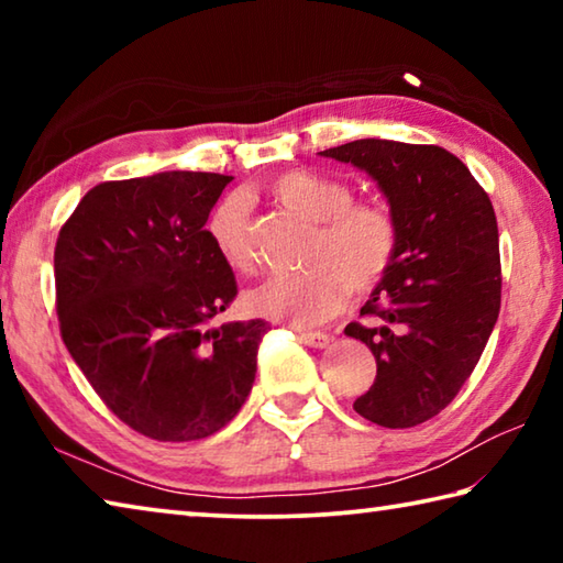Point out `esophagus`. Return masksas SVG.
I'll return each instance as SVG.
<instances>
[{"label": "esophagus", "mask_w": 563, "mask_h": 563, "mask_svg": "<svg viewBox=\"0 0 563 563\" xmlns=\"http://www.w3.org/2000/svg\"><path fill=\"white\" fill-rule=\"evenodd\" d=\"M298 338L305 342V345L310 347H328L330 345V335H325V332H316V330H298Z\"/></svg>", "instance_id": "1"}]
</instances>
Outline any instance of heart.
<instances>
[{
	"instance_id": "heart-1",
	"label": "heart",
	"mask_w": 563,
	"mask_h": 563,
	"mask_svg": "<svg viewBox=\"0 0 563 563\" xmlns=\"http://www.w3.org/2000/svg\"><path fill=\"white\" fill-rule=\"evenodd\" d=\"M265 188L280 206L318 223V231L308 251V268L273 275L247 290L245 308L253 316L310 325L330 318L347 288L365 292L385 278L399 243L395 211L385 201H352L345 180L308 168L285 170ZM247 223L251 211L238 194L223 196L206 218V235L216 253L243 273L255 265Z\"/></svg>"
}]
</instances>
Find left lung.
Listing matches in <instances>:
<instances>
[{
	"mask_svg": "<svg viewBox=\"0 0 563 563\" xmlns=\"http://www.w3.org/2000/svg\"><path fill=\"white\" fill-rule=\"evenodd\" d=\"M320 156L377 180L399 225L395 261L345 335L373 350L377 377L355 412L389 430L422 424L452 402L499 318L501 263L492 201L440 146L360 139Z\"/></svg>",
	"mask_w": 563,
	"mask_h": 563,
	"instance_id": "1",
	"label": "left lung"
}]
</instances>
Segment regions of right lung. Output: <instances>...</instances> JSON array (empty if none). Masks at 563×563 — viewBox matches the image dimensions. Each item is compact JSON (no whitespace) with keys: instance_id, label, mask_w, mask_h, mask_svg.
<instances>
[{"instance_id":"add662e5","label":"right lung","mask_w":563,"mask_h":563,"mask_svg":"<svg viewBox=\"0 0 563 563\" xmlns=\"http://www.w3.org/2000/svg\"><path fill=\"white\" fill-rule=\"evenodd\" d=\"M231 180L201 170L107 180L56 238L64 345L103 405L151 440L211 437L251 395L271 325H211L238 295L206 235Z\"/></svg>"}]
</instances>
